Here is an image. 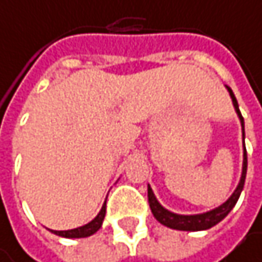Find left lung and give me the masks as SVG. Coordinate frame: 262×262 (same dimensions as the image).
<instances>
[{
	"label": "left lung",
	"instance_id": "left-lung-1",
	"mask_svg": "<svg viewBox=\"0 0 262 262\" xmlns=\"http://www.w3.org/2000/svg\"><path fill=\"white\" fill-rule=\"evenodd\" d=\"M230 98H232V102H233V107H235V112L239 118V122H241V128H243V147H244V154H243V172H241V178H239V183L236 186V189L233 190V193L229 196V200L226 203H223L221 206L209 210V212H204V213H196V215H180V213H175V212H170L167 210L166 207H163L160 204V201L157 200L154 190L150 186H147V196H149V206H150V210L154 213V216L157 218V221H160L163 226L166 227H170V229H175V230H184V232H198V230H207L213 226H216L220 221H223L229 213L230 210L235 207L241 192H243V187H244V181H246V173H247V152H246V144H244V140H246V134H244V118L239 112V107H238V101L232 92V89L229 85H226Z\"/></svg>",
	"mask_w": 262,
	"mask_h": 262
}]
</instances>
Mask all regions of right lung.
I'll return each mask as SVG.
<instances>
[{
    "label": "right lung",
    "instance_id": "obj_1",
    "mask_svg": "<svg viewBox=\"0 0 262 262\" xmlns=\"http://www.w3.org/2000/svg\"><path fill=\"white\" fill-rule=\"evenodd\" d=\"M104 216H105V203L101 207L99 213L90 223H87V224H84L81 227L72 229V230H50V232L55 233V235H58V236H62V238H87V236L96 233L101 229L102 221H104Z\"/></svg>",
    "mask_w": 262,
    "mask_h": 262
}]
</instances>
